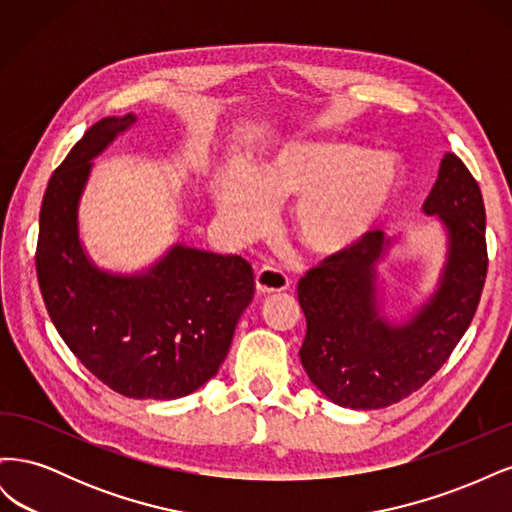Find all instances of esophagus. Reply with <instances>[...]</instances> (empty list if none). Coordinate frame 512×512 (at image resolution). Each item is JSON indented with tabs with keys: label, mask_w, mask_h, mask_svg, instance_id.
Masks as SVG:
<instances>
[{
	"label": "esophagus",
	"mask_w": 512,
	"mask_h": 512,
	"mask_svg": "<svg viewBox=\"0 0 512 512\" xmlns=\"http://www.w3.org/2000/svg\"><path fill=\"white\" fill-rule=\"evenodd\" d=\"M290 286L288 275L275 267H262L256 271V288L258 292H282Z\"/></svg>",
	"instance_id": "obj_1"
}]
</instances>
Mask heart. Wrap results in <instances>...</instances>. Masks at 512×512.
Here are the masks:
<instances>
[{
  "label": "heart",
  "mask_w": 512,
  "mask_h": 512,
  "mask_svg": "<svg viewBox=\"0 0 512 512\" xmlns=\"http://www.w3.org/2000/svg\"><path fill=\"white\" fill-rule=\"evenodd\" d=\"M404 183L393 151H367L354 143H292L254 177L230 173L215 181L213 198L222 226L239 241L267 230L271 207L299 198L290 228L305 252L331 258L359 247L391 211Z\"/></svg>",
  "instance_id": "obj_1"
}]
</instances>
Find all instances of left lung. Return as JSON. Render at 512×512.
Here are the masks:
<instances>
[{
    "label": "left lung",
    "mask_w": 512,
    "mask_h": 512,
    "mask_svg": "<svg viewBox=\"0 0 512 512\" xmlns=\"http://www.w3.org/2000/svg\"><path fill=\"white\" fill-rule=\"evenodd\" d=\"M423 211L448 232V256L433 297L404 324L378 312L376 265L389 241L380 230L342 256L324 258L299 280L307 333L301 363L333 404L378 410L436 374L468 331L487 277L485 203L476 179L446 153Z\"/></svg>",
    "instance_id": "left-lung-1"
}]
</instances>
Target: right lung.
I'll return each instance as SVG.
<instances>
[{
    "mask_svg": "<svg viewBox=\"0 0 512 512\" xmlns=\"http://www.w3.org/2000/svg\"><path fill=\"white\" fill-rule=\"evenodd\" d=\"M136 123L91 126L57 166L40 207L36 273L55 329L91 374L132 399H177L218 374L254 271L241 256L175 245L147 273L100 271L79 239V200L91 160Z\"/></svg>",
    "mask_w": 512,
    "mask_h": 512,
    "instance_id": "right-lung-1",
    "label": "right lung"
}]
</instances>
